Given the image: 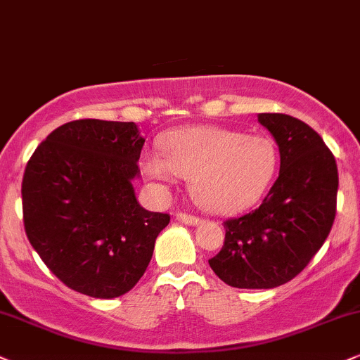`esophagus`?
Masks as SVG:
<instances>
[{
    "label": "esophagus",
    "mask_w": 360,
    "mask_h": 360,
    "mask_svg": "<svg viewBox=\"0 0 360 360\" xmlns=\"http://www.w3.org/2000/svg\"><path fill=\"white\" fill-rule=\"evenodd\" d=\"M176 221L177 222H183V224H186V226H198V224H201V219H199V217L188 216V214H183V212L176 214Z\"/></svg>",
    "instance_id": "34e87169"
}]
</instances>
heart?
I'll return each instance as SVG.
<instances>
[{"label":"heart","instance_id":"obj_1","mask_svg":"<svg viewBox=\"0 0 360 360\" xmlns=\"http://www.w3.org/2000/svg\"><path fill=\"white\" fill-rule=\"evenodd\" d=\"M162 153L143 158V172L158 189L189 177V191L206 211L236 214L251 207L274 181L277 151L264 136H244L216 126L172 131Z\"/></svg>","mask_w":360,"mask_h":360}]
</instances>
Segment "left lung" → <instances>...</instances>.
Wrapping results in <instances>:
<instances>
[{
	"label": "left lung",
	"instance_id": "1",
	"mask_svg": "<svg viewBox=\"0 0 360 360\" xmlns=\"http://www.w3.org/2000/svg\"><path fill=\"white\" fill-rule=\"evenodd\" d=\"M279 148L281 167L256 211L224 222L226 239L209 266L238 289H272L307 266L330 233L339 174L324 141L301 120L261 112Z\"/></svg>",
	"mask_w": 360,
	"mask_h": 360
}]
</instances>
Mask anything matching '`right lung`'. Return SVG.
<instances>
[{
	"mask_svg": "<svg viewBox=\"0 0 360 360\" xmlns=\"http://www.w3.org/2000/svg\"><path fill=\"white\" fill-rule=\"evenodd\" d=\"M143 144L134 122L79 120L54 129L28 161L26 236L76 292L112 299L133 289L169 224V214L146 211L136 198Z\"/></svg>",
	"mask_w": 360,
	"mask_h": 360,
	"instance_id": "right-lung-1",
	"label": "right lung"
}]
</instances>
